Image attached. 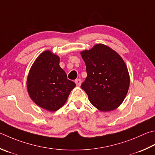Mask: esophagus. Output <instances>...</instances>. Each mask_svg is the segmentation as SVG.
Listing matches in <instances>:
<instances>
[{
    "instance_id": "obj_1",
    "label": "esophagus",
    "mask_w": 155,
    "mask_h": 155,
    "mask_svg": "<svg viewBox=\"0 0 155 155\" xmlns=\"http://www.w3.org/2000/svg\"><path fill=\"white\" fill-rule=\"evenodd\" d=\"M75 83L78 87H80L81 84V80L79 79V78H78V79L75 80Z\"/></svg>"
}]
</instances>
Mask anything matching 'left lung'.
I'll return each instance as SVG.
<instances>
[{
	"label": "left lung",
	"mask_w": 155,
	"mask_h": 155,
	"mask_svg": "<svg viewBox=\"0 0 155 155\" xmlns=\"http://www.w3.org/2000/svg\"><path fill=\"white\" fill-rule=\"evenodd\" d=\"M87 77L81 88L91 104L101 111H110L122 104L128 93L130 75L126 63L116 51L97 44L81 51Z\"/></svg>",
	"instance_id": "obj_1"
}]
</instances>
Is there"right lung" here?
Wrapping results in <instances>:
<instances>
[{
	"label": "right lung",
	"instance_id": "1",
	"mask_svg": "<svg viewBox=\"0 0 155 155\" xmlns=\"http://www.w3.org/2000/svg\"><path fill=\"white\" fill-rule=\"evenodd\" d=\"M60 57L50 50L41 53L29 70L27 88L30 98L39 107L56 111L67 101L76 87L60 65Z\"/></svg>",
	"mask_w": 155,
	"mask_h": 155
}]
</instances>
